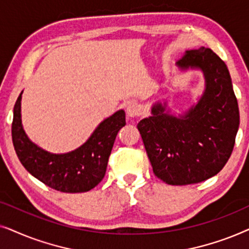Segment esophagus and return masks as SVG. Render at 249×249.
Returning <instances> with one entry per match:
<instances>
[{
	"instance_id": "34e87169",
	"label": "esophagus",
	"mask_w": 249,
	"mask_h": 249,
	"mask_svg": "<svg viewBox=\"0 0 249 249\" xmlns=\"http://www.w3.org/2000/svg\"><path fill=\"white\" fill-rule=\"evenodd\" d=\"M125 111H127V114L129 115V117H131V118L138 117V115L142 114V107L138 103L132 102V103L127 105Z\"/></svg>"
}]
</instances>
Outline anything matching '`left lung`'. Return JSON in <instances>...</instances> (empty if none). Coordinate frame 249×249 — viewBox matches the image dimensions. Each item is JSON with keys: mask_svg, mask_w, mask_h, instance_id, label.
Masks as SVG:
<instances>
[{"mask_svg": "<svg viewBox=\"0 0 249 249\" xmlns=\"http://www.w3.org/2000/svg\"><path fill=\"white\" fill-rule=\"evenodd\" d=\"M177 66L203 71L202 97L178 117L165 111L166 103H156L137 128L154 175L168 185L182 186L202 182L223 169L239 128V108L229 70L212 50L187 51Z\"/></svg>", "mask_w": 249, "mask_h": 249, "instance_id": "left-lung-1", "label": "left lung"}]
</instances>
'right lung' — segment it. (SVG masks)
Listing matches in <instances>:
<instances>
[{"label":"right lung","mask_w":249,"mask_h":249,"mask_svg":"<svg viewBox=\"0 0 249 249\" xmlns=\"http://www.w3.org/2000/svg\"><path fill=\"white\" fill-rule=\"evenodd\" d=\"M21 94L13 108L11 131L16 153L27 171L62 193H85L97 186L107 172L115 137L125 125L124 111L119 110L102 121L80 147L64 154H53L34 144L23 130Z\"/></svg>","instance_id":"add662e5"}]
</instances>
